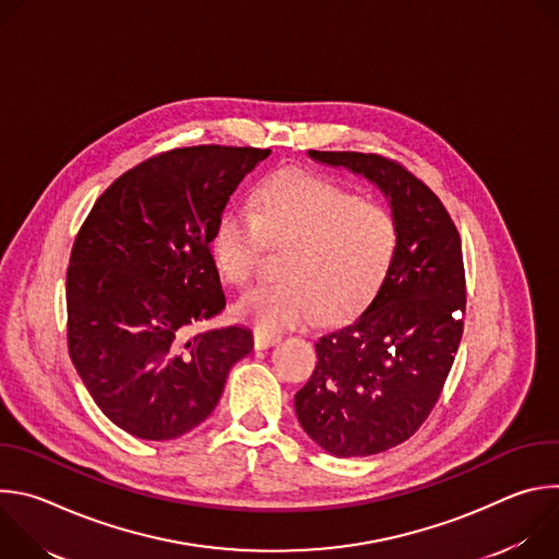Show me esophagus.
I'll use <instances>...</instances> for the list:
<instances>
[{
  "instance_id": "1",
  "label": "esophagus",
  "mask_w": 559,
  "mask_h": 559,
  "mask_svg": "<svg viewBox=\"0 0 559 559\" xmlns=\"http://www.w3.org/2000/svg\"><path fill=\"white\" fill-rule=\"evenodd\" d=\"M278 341H281V336H276V334H267V332H261V330L254 332V347L257 349H267V347L276 345Z\"/></svg>"
}]
</instances>
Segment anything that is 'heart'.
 I'll return each instance as SVG.
<instances>
[{"mask_svg": "<svg viewBox=\"0 0 559 559\" xmlns=\"http://www.w3.org/2000/svg\"><path fill=\"white\" fill-rule=\"evenodd\" d=\"M265 243L285 248L283 278L246 292L236 313L274 334L307 323L316 311L336 321L360 309L393 263L397 225L389 210L336 183L283 173L254 192L250 210L231 207L218 218L210 254L229 283L246 285Z\"/></svg>", "mask_w": 559, "mask_h": 559, "instance_id": "heart-1", "label": "heart"}]
</instances>
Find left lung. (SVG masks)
Returning a JSON list of instances; mask_svg holds the SVG:
<instances>
[{"instance_id": "obj_1", "label": "left lung", "mask_w": 559, "mask_h": 559, "mask_svg": "<svg viewBox=\"0 0 559 559\" xmlns=\"http://www.w3.org/2000/svg\"><path fill=\"white\" fill-rule=\"evenodd\" d=\"M376 183L397 225L393 263L367 309L316 341V369L294 395L305 433L336 457L412 438L438 403L464 328L460 234L442 201L380 154L307 152Z\"/></svg>"}]
</instances>
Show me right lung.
Returning a JSON list of instances; mask_svg holds the SVG:
<instances>
[{"mask_svg":"<svg viewBox=\"0 0 559 559\" xmlns=\"http://www.w3.org/2000/svg\"><path fill=\"white\" fill-rule=\"evenodd\" d=\"M272 150L192 145L121 175L79 229L68 276V352L97 407L141 440H173L216 407L238 325L190 336L225 307L210 254L231 192Z\"/></svg>","mask_w":559,"mask_h":559,"instance_id":"1","label":"right lung"}]
</instances>
